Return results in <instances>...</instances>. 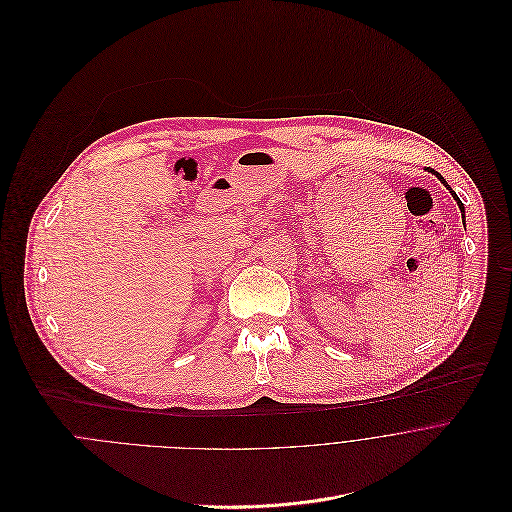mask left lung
<instances>
[{"instance_id":"left-lung-1","label":"left lung","mask_w":512,"mask_h":512,"mask_svg":"<svg viewBox=\"0 0 512 512\" xmlns=\"http://www.w3.org/2000/svg\"><path fill=\"white\" fill-rule=\"evenodd\" d=\"M436 175H438V173H436ZM438 177H440V175H438ZM440 179H442V177H440ZM442 181H444V179H442ZM444 185H446V181H444ZM446 187H448V185H446ZM448 189H450V187H448ZM450 191H452V189H450ZM452 195L456 197V193H454V191H452ZM456 201H458V206H460V212H462V216H464V206H462V201H460L458 197H456Z\"/></svg>"}]
</instances>
